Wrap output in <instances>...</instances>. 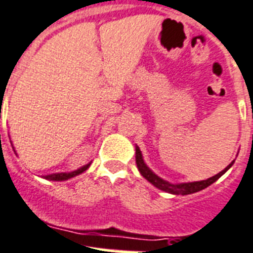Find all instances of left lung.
Instances as JSON below:
<instances>
[{
    "label": "left lung",
    "instance_id": "obj_1",
    "mask_svg": "<svg viewBox=\"0 0 253 253\" xmlns=\"http://www.w3.org/2000/svg\"><path fill=\"white\" fill-rule=\"evenodd\" d=\"M136 162H137V168L140 170V173L142 174V177L146 178L152 185H154L156 187H158L162 191H166V193L170 194H175V195H187V194H193L197 193V191H201V190L206 189L210 185H212L215 181H218L219 178L222 177L223 174L226 173L227 170L230 169L234 161L231 162L230 165L227 166L226 169L222 170L220 173H218L214 177L209 178V179H205V181H199V182H190V183H179V185H174V183H169V182L164 181L160 177H157L156 174L149 169L148 166L145 165L144 160H142V156H141L140 149L136 148Z\"/></svg>",
    "mask_w": 253,
    "mask_h": 253
}]
</instances>
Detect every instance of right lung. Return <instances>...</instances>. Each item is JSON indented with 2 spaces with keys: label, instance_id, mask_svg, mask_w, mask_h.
I'll use <instances>...</instances> for the list:
<instances>
[{
  "label": "right lung",
  "instance_id": "add662e5",
  "mask_svg": "<svg viewBox=\"0 0 253 253\" xmlns=\"http://www.w3.org/2000/svg\"><path fill=\"white\" fill-rule=\"evenodd\" d=\"M88 166H89V164H88V165H85V166H83V168H80V169L75 170V171H71V173L50 174V175H46L44 178L50 179V181H66V179H68V178L75 177V175H79V174H82L83 171H85V170L88 169Z\"/></svg>",
  "mask_w": 253,
  "mask_h": 253
}]
</instances>
